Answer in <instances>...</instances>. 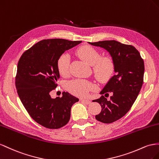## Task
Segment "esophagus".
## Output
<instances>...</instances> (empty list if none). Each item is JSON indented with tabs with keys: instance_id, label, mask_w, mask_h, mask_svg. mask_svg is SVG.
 I'll return each instance as SVG.
<instances>
[{
	"instance_id": "obj_1",
	"label": "esophagus",
	"mask_w": 159,
	"mask_h": 159,
	"mask_svg": "<svg viewBox=\"0 0 159 159\" xmlns=\"http://www.w3.org/2000/svg\"><path fill=\"white\" fill-rule=\"evenodd\" d=\"M80 101L81 102L86 104V105H89V104L91 103V101H90V100H87V99H81Z\"/></svg>"
}]
</instances>
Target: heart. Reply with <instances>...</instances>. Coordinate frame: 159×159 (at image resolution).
Masks as SVG:
<instances>
[{"label":"heart","mask_w":159,"mask_h":159,"mask_svg":"<svg viewBox=\"0 0 159 159\" xmlns=\"http://www.w3.org/2000/svg\"><path fill=\"white\" fill-rule=\"evenodd\" d=\"M76 54L81 59L89 65H93V70L96 79L101 83H105L110 79L115 69V65L110 57L101 58V54L97 49L90 46L80 47ZM70 56L69 54L63 53L57 61V68L62 76H66L69 72ZM95 88L94 85L83 79H75L66 85L69 91L77 97H84L90 90Z\"/></svg>","instance_id":"heart-1"}]
</instances>
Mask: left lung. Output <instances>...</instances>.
<instances>
[{
  "label": "left lung",
  "instance_id": "left-lung-1",
  "mask_svg": "<svg viewBox=\"0 0 159 159\" xmlns=\"http://www.w3.org/2000/svg\"><path fill=\"white\" fill-rule=\"evenodd\" d=\"M88 43L105 49L114 62L116 74L100 93L102 96L93 101L98 102L102 108L101 112L95 116L96 119L103 123H111L125 116L137 99L143 83L144 61L132 45L116 40ZM109 93L111 97L108 101L104 96Z\"/></svg>",
  "mask_w": 159,
  "mask_h": 159
}]
</instances>
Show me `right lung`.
Masks as SVG:
<instances>
[{"mask_svg": "<svg viewBox=\"0 0 159 159\" xmlns=\"http://www.w3.org/2000/svg\"><path fill=\"white\" fill-rule=\"evenodd\" d=\"M82 41L54 39L40 40L22 54L18 62L16 88L30 116L44 127L57 129L70 120V109L79 101L68 92L51 98L50 93L60 78L57 61L61 54Z\"/></svg>", "mask_w": 159, "mask_h": 159, "instance_id": "obj_1", "label": "right lung"}]
</instances>
